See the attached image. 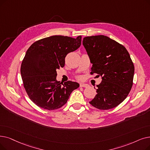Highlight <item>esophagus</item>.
Masks as SVG:
<instances>
[{"instance_id": "obj_1", "label": "esophagus", "mask_w": 150, "mask_h": 150, "mask_svg": "<svg viewBox=\"0 0 150 150\" xmlns=\"http://www.w3.org/2000/svg\"><path fill=\"white\" fill-rule=\"evenodd\" d=\"M80 87H88V84L86 83H81L80 84Z\"/></svg>"}]
</instances>
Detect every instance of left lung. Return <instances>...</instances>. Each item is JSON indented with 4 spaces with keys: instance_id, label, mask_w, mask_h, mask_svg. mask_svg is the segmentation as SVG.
Returning a JSON list of instances; mask_svg holds the SVG:
<instances>
[{
    "instance_id": "left-lung-1",
    "label": "left lung",
    "mask_w": 150,
    "mask_h": 150,
    "mask_svg": "<svg viewBox=\"0 0 150 150\" xmlns=\"http://www.w3.org/2000/svg\"><path fill=\"white\" fill-rule=\"evenodd\" d=\"M83 45L93 64L91 74L102 77L89 103L100 110L116 107L126 98L133 84L134 66L128 51L102 35L84 37Z\"/></svg>"
}]
</instances>
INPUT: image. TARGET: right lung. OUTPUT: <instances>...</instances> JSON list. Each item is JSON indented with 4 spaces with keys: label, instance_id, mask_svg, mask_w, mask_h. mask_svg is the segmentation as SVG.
I'll return each instance as SVG.
<instances>
[{
    "label": "right lung",
    "instance_id": "add662e5",
    "mask_svg": "<svg viewBox=\"0 0 150 150\" xmlns=\"http://www.w3.org/2000/svg\"><path fill=\"white\" fill-rule=\"evenodd\" d=\"M81 42V35L76 38L53 35L34 42L26 51L21 75L29 98L39 107L48 110L61 108L80 86L76 82L57 81L56 70L64 66L65 57L79 48Z\"/></svg>",
    "mask_w": 150,
    "mask_h": 150
}]
</instances>
